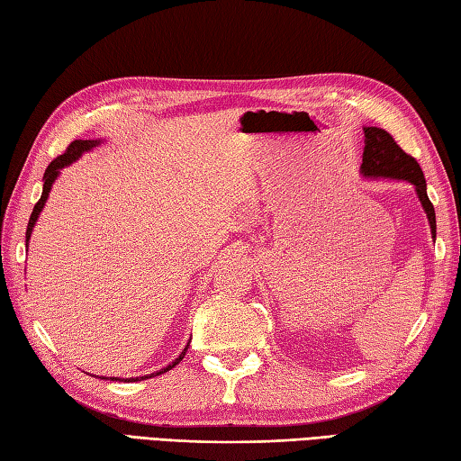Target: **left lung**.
Instances as JSON below:
<instances>
[{"label":"left lung","instance_id":"8db88e82","mask_svg":"<svg viewBox=\"0 0 461 461\" xmlns=\"http://www.w3.org/2000/svg\"><path fill=\"white\" fill-rule=\"evenodd\" d=\"M365 152H362L360 174L362 178L370 180H400L414 185L416 195L426 212L429 223V233L436 240V212L434 205L428 198L426 178L420 164L408 156L394 142L393 136L386 131L376 129V126H365Z\"/></svg>","mask_w":461,"mask_h":461}]
</instances>
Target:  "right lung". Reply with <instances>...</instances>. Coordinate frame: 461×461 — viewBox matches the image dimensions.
Segmentation results:
<instances>
[{"instance_id":"obj_1","label":"right lung","mask_w":461,"mask_h":461,"mask_svg":"<svg viewBox=\"0 0 461 461\" xmlns=\"http://www.w3.org/2000/svg\"><path fill=\"white\" fill-rule=\"evenodd\" d=\"M101 142H103L101 139H99V140H75V142L68 144V149H67L61 156H57V158L47 166V170H45V174H43V192H41V198H39V202L35 203V208H33V212H32V218H29V223H27L25 246H29V240H32V231H33V228H35L39 215H41V212H43V205H45V202H47V198H49V192H51L55 180L59 178V174H61V170L65 168V166H71L73 162L79 160L85 152H91V150L95 149V146H99ZM188 347H190V342H188V345H185V348L180 352L178 358H174L168 366L156 370V372H152V375H144V376H140V378L136 376V378H122V380H124V382H136V380H146V378L164 375V372H168L170 368H174L176 365H178V362L184 358L185 350H188ZM111 380H121V378L113 376Z\"/></svg>"}]
</instances>
